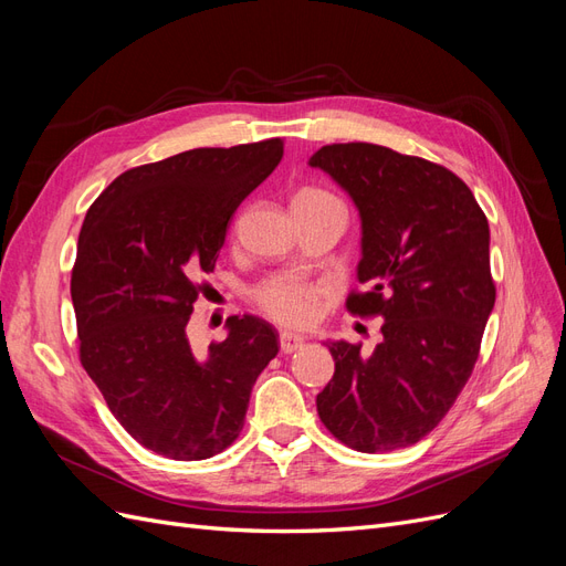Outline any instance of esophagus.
Instances as JSON below:
<instances>
[{
    "label": "esophagus",
    "instance_id": "obj_1",
    "mask_svg": "<svg viewBox=\"0 0 566 566\" xmlns=\"http://www.w3.org/2000/svg\"><path fill=\"white\" fill-rule=\"evenodd\" d=\"M279 342H281V352L283 354H293V352H297L304 345V337H300L295 333H281Z\"/></svg>",
    "mask_w": 566,
    "mask_h": 566
}]
</instances>
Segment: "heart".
Segmentation results:
<instances>
[{"label": "heart", "mask_w": 566, "mask_h": 566, "mask_svg": "<svg viewBox=\"0 0 566 566\" xmlns=\"http://www.w3.org/2000/svg\"><path fill=\"white\" fill-rule=\"evenodd\" d=\"M293 202L323 205V202H339V200L328 191H323V188L310 186V188H302ZM328 293L331 290L318 283L276 276L256 287L254 300L271 321L287 325V328H304V325H310L316 318Z\"/></svg>", "instance_id": "heart-1"}]
</instances>
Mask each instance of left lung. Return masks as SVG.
Masks as SVG:
<instances>
[{"label": "left lung", "instance_id": "1", "mask_svg": "<svg viewBox=\"0 0 566 566\" xmlns=\"http://www.w3.org/2000/svg\"><path fill=\"white\" fill-rule=\"evenodd\" d=\"M310 165L361 217L366 290L347 310L385 318L368 356L328 342L335 375L316 397L318 418L354 451L410 447L449 413L476 364L495 302L486 214L451 169L385 146H323Z\"/></svg>", "mask_w": 566, "mask_h": 566}]
</instances>
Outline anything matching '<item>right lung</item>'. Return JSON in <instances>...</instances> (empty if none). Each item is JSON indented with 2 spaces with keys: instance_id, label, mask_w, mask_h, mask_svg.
Instances as JSON below:
<instances>
[{
  "instance_id": "add662e5",
  "label": "right lung",
  "mask_w": 566,
  "mask_h": 566,
  "mask_svg": "<svg viewBox=\"0 0 566 566\" xmlns=\"http://www.w3.org/2000/svg\"><path fill=\"white\" fill-rule=\"evenodd\" d=\"M283 158V142L193 148L127 169L90 208L71 295L80 361L117 422L153 453L205 460L241 434L279 333L229 316L200 354L186 325L229 221Z\"/></svg>"
}]
</instances>
